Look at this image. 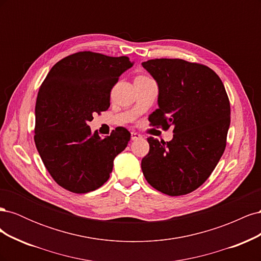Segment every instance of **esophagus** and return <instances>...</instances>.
<instances>
[{"label": "esophagus", "mask_w": 261, "mask_h": 261, "mask_svg": "<svg viewBox=\"0 0 261 261\" xmlns=\"http://www.w3.org/2000/svg\"><path fill=\"white\" fill-rule=\"evenodd\" d=\"M130 137H132V140H137V139H140L143 136H141L140 134H138V133H136V132H132Z\"/></svg>", "instance_id": "1"}]
</instances>
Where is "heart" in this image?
<instances>
[{
	"mask_svg": "<svg viewBox=\"0 0 261 261\" xmlns=\"http://www.w3.org/2000/svg\"><path fill=\"white\" fill-rule=\"evenodd\" d=\"M138 77H146V76H143V75H140V76H138Z\"/></svg>",
	"mask_w": 261,
	"mask_h": 261,
	"instance_id": "obj_1",
	"label": "heart"
}]
</instances>
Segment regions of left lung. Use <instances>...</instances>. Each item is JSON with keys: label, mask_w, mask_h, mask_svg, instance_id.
I'll return each instance as SVG.
<instances>
[{"label": "left lung", "mask_w": 261, "mask_h": 261, "mask_svg": "<svg viewBox=\"0 0 261 261\" xmlns=\"http://www.w3.org/2000/svg\"><path fill=\"white\" fill-rule=\"evenodd\" d=\"M141 65L159 87V109L150 125L167 130L173 139L147 140L150 149L141 160L148 183L169 196L194 192L210 176L222 156L231 122L224 85L211 68L180 59H154Z\"/></svg>", "instance_id": "obj_1"}]
</instances>
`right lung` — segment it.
<instances>
[{"instance_id":"right-lung-1","label":"right lung","mask_w":261,"mask_h":261,"mask_svg":"<svg viewBox=\"0 0 261 261\" xmlns=\"http://www.w3.org/2000/svg\"><path fill=\"white\" fill-rule=\"evenodd\" d=\"M127 57L83 51L55 64L40 86L36 102L35 143L44 167L57 183L76 194L103 185L114 158L127 146L130 133L115 128L101 138L88 122L107 111L110 94L126 69Z\"/></svg>"}]
</instances>
